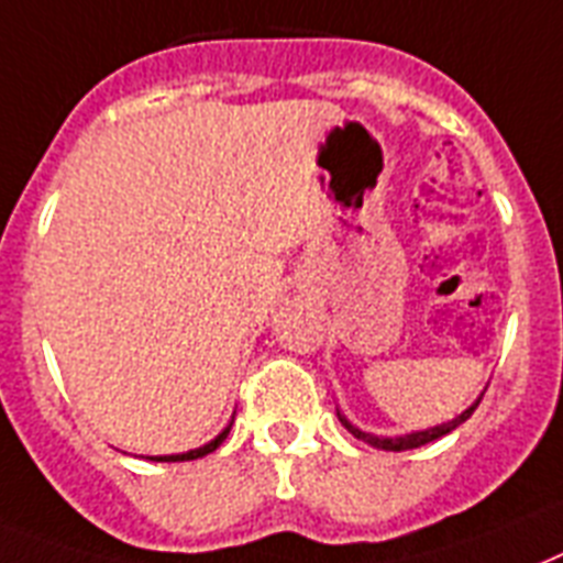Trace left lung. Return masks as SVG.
<instances>
[{
  "instance_id": "left-lung-1",
  "label": "left lung",
  "mask_w": 563,
  "mask_h": 563,
  "mask_svg": "<svg viewBox=\"0 0 563 563\" xmlns=\"http://www.w3.org/2000/svg\"><path fill=\"white\" fill-rule=\"evenodd\" d=\"M479 399H483V396H479ZM479 399L474 401L472 408H465L463 413H460V416H454V419H451V422H442V424H437V428H428V431H413V433H405V437H376V433H367V431H361V428H355V424L350 422V419H346L344 413H341V410H338V419H341V424H344L346 431L353 433L355 440L367 442V445L378 448V451H410V448L428 445V442L440 440V437H445V433H451V431H454V428H460V424H463L465 419H468V416L474 413V410H477Z\"/></svg>"
}]
</instances>
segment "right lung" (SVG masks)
<instances>
[{
	"mask_svg": "<svg viewBox=\"0 0 563 563\" xmlns=\"http://www.w3.org/2000/svg\"><path fill=\"white\" fill-rule=\"evenodd\" d=\"M231 424H234V419H231ZM231 424H228L225 431L219 433L217 440H210L208 445L202 448H194V451H185V454H167V456H147V460H153V463H187V460H199V456L210 454V451H217L219 445H222V440L228 437V431H231Z\"/></svg>",
	"mask_w": 563,
	"mask_h": 563,
	"instance_id": "1",
	"label": "right lung"
}]
</instances>
